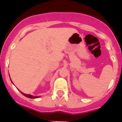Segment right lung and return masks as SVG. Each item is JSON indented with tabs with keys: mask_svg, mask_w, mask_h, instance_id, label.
Returning <instances> with one entry per match:
<instances>
[{
	"mask_svg": "<svg viewBox=\"0 0 122 122\" xmlns=\"http://www.w3.org/2000/svg\"><path fill=\"white\" fill-rule=\"evenodd\" d=\"M20 92H21V91H20ZM21 93L22 94H23L24 95V96H25V97H28V98H39V97H35V96H32V95H28V94H24V93H22V92H21Z\"/></svg>",
	"mask_w": 122,
	"mask_h": 122,
	"instance_id": "obj_1",
	"label": "right lung"
}]
</instances>
